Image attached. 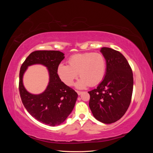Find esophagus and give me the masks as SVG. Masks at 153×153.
<instances>
[{
	"mask_svg": "<svg viewBox=\"0 0 153 153\" xmlns=\"http://www.w3.org/2000/svg\"><path fill=\"white\" fill-rule=\"evenodd\" d=\"M76 92H77V94H78V95H81V94L83 93V92L79 91H76Z\"/></svg>",
	"mask_w": 153,
	"mask_h": 153,
	"instance_id": "34e87169",
	"label": "esophagus"
}]
</instances>
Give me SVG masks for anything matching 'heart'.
<instances>
[{
    "label": "heart",
    "mask_w": 153,
    "mask_h": 153,
    "mask_svg": "<svg viewBox=\"0 0 153 153\" xmlns=\"http://www.w3.org/2000/svg\"><path fill=\"white\" fill-rule=\"evenodd\" d=\"M69 65L61 63L57 73L61 80L71 85L79 73L81 78L76 83L78 88L97 85L103 80L106 71V60L103 54L86 52L72 55L68 59Z\"/></svg>",
    "instance_id": "1"
}]
</instances>
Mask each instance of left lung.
I'll list each match as a JSON object with an SVG mask.
<instances>
[{
  "label": "left lung",
  "mask_w": 153,
  "mask_h": 153,
  "mask_svg": "<svg viewBox=\"0 0 153 153\" xmlns=\"http://www.w3.org/2000/svg\"><path fill=\"white\" fill-rule=\"evenodd\" d=\"M100 52L106 60V69L103 80L88 92L89 107L98 121L111 124L121 119L131 103L133 76L126 59L117 50L103 47Z\"/></svg>",
  "instance_id": "left-lung-1"
}]
</instances>
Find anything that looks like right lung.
Wrapping results in <instances>:
<instances>
[{
    "label": "right lung",
    "mask_w": 153,
    "mask_h": 153,
    "mask_svg": "<svg viewBox=\"0 0 153 153\" xmlns=\"http://www.w3.org/2000/svg\"><path fill=\"white\" fill-rule=\"evenodd\" d=\"M64 59V54L57 50H38L32 52L22 64L20 71L19 91L25 108L39 122L55 126L62 123L75 106L78 94L61 81L57 68ZM42 64L48 68L49 83L39 95L27 91L22 84V76L28 66Z\"/></svg>",
    "instance_id": "1"
}]
</instances>
